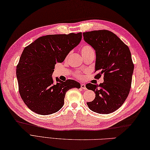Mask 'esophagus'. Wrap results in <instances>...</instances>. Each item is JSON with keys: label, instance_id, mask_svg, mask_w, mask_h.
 Instances as JSON below:
<instances>
[{"label": "esophagus", "instance_id": "1", "mask_svg": "<svg viewBox=\"0 0 150 150\" xmlns=\"http://www.w3.org/2000/svg\"><path fill=\"white\" fill-rule=\"evenodd\" d=\"M81 88L82 89H83V90H86V85H85V84H83V83L81 84Z\"/></svg>", "mask_w": 150, "mask_h": 150}]
</instances>
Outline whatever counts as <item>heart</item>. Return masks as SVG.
Masks as SVG:
<instances>
[{
	"label": "heart",
	"mask_w": 150,
	"mask_h": 150,
	"mask_svg": "<svg viewBox=\"0 0 150 150\" xmlns=\"http://www.w3.org/2000/svg\"><path fill=\"white\" fill-rule=\"evenodd\" d=\"M81 54L82 56H85V55H87V54H88L90 53H93V50L92 49V47H91L90 45H83L81 48ZM76 75H77L78 76H81V74H79V73H77L76 74Z\"/></svg>",
	"instance_id": "heart-1"
}]
</instances>
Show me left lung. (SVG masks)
<instances>
[{
	"instance_id": "1",
	"label": "left lung",
	"mask_w": 150,
	"mask_h": 150,
	"mask_svg": "<svg viewBox=\"0 0 150 150\" xmlns=\"http://www.w3.org/2000/svg\"><path fill=\"white\" fill-rule=\"evenodd\" d=\"M83 35L84 41L96 51L95 71H99L96 76H104V82L99 85H86L96 93L94 100L86 103L87 105L98 114H109L121 107L129 94L134 68L130 51L109 30L86 32Z\"/></svg>"
}]
</instances>
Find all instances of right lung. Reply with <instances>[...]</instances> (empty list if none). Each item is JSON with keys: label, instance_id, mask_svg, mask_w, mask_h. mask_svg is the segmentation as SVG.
<instances>
[{"label": "right lung", "instance_id": "obj_1", "mask_svg": "<svg viewBox=\"0 0 150 150\" xmlns=\"http://www.w3.org/2000/svg\"><path fill=\"white\" fill-rule=\"evenodd\" d=\"M82 39L78 34L42 36L25 47L16 67L20 96L27 107L39 115L58 111L64 104L65 93L80 83L72 79L62 81L52 74L54 65L62 63Z\"/></svg>", "mask_w": 150, "mask_h": 150}]
</instances>
